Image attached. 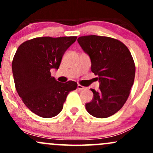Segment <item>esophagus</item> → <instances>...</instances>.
<instances>
[{
    "label": "esophagus",
    "instance_id": "esophagus-1",
    "mask_svg": "<svg viewBox=\"0 0 153 153\" xmlns=\"http://www.w3.org/2000/svg\"><path fill=\"white\" fill-rule=\"evenodd\" d=\"M85 89V87L81 85H80V84H78V89H79V90H83V89Z\"/></svg>",
    "mask_w": 153,
    "mask_h": 153
}]
</instances>
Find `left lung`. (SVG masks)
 Returning a JSON list of instances; mask_svg holds the SVG:
<instances>
[{
	"label": "left lung",
	"mask_w": 153,
	"mask_h": 153,
	"mask_svg": "<svg viewBox=\"0 0 153 153\" xmlns=\"http://www.w3.org/2000/svg\"><path fill=\"white\" fill-rule=\"evenodd\" d=\"M83 50L89 55L91 70L98 75L99 89L86 104L87 112L95 118H108L124 105L133 85L135 66L129 49L115 38L85 35L78 38Z\"/></svg>",
	"instance_id": "8db88e82"
}]
</instances>
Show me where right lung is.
<instances>
[{
    "label": "right lung",
    "mask_w": 153,
    "mask_h": 153,
    "mask_svg": "<svg viewBox=\"0 0 153 153\" xmlns=\"http://www.w3.org/2000/svg\"><path fill=\"white\" fill-rule=\"evenodd\" d=\"M76 39V36L35 38L21 44L15 52L12 64L15 88L24 104L38 116H56L69 92L76 89V82L61 83L50 72L59 68L64 52Z\"/></svg>",
    "instance_id": "add662e5"
}]
</instances>
